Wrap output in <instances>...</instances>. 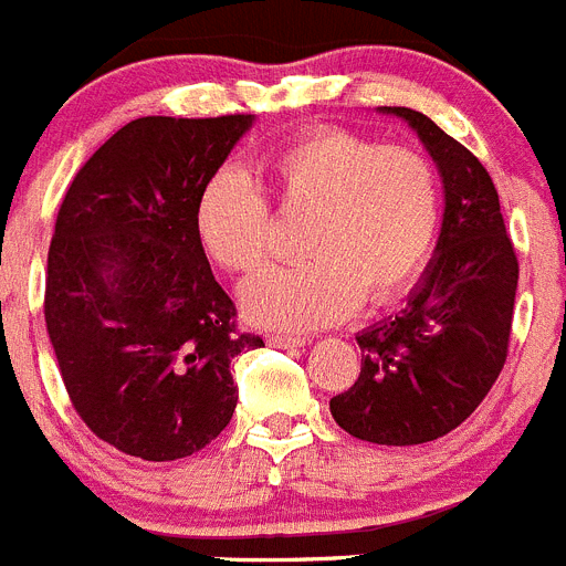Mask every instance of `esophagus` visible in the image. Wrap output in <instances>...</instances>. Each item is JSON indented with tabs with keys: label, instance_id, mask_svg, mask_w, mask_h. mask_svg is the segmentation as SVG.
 <instances>
[{
	"label": "esophagus",
	"instance_id": "esophagus-1",
	"mask_svg": "<svg viewBox=\"0 0 566 566\" xmlns=\"http://www.w3.org/2000/svg\"><path fill=\"white\" fill-rule=\"evenodd\" d=\"M304 342L307 338L304 336H290V333H268V344H273V347H304Z\"/></svg>",
	"mask_w": 566,
	"mask_h": 566
}]
</instances>
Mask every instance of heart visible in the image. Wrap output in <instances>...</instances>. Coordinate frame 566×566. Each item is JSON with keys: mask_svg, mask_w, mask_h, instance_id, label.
Segmentation results:
<instances>
[{"mask_svg": "<svg viewBox=\"0 0 566 566\" xmlns=\"http://www.w3.org/2000/svg\"><path fill=\"white\" fill-rule=\"evenodd\" d=\"M311 216L304 262L244 287V311L264 327L318 331L399 298L430 262L441 230L439 170L421 150L356 130H318L255 161L216 170L199 190L193 228L210 262L250 276L268 262L273 210Z\"/></svg>", "mask_w": 566, "mask_h": 566, "instance_id": "b5f03b06", "label": "heart"}]
</instances>
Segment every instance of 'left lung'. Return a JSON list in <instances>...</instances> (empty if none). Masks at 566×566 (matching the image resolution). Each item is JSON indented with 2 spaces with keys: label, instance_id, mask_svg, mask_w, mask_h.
Segmentation results:
<instances>
[{
  "label": "left lung",
  "instance_id": "obj_1",
  "mask_svg": "<svg viewBox=\"0 0 566 566\" xmlns=\"http://www.w3.org/2000/svg\"><path fill=\"white\" fill-rule=\"evenodd\" d=\"M416 127L444 179L439 248L396 318L361 336V373L331 399L336 424L373 444L441 439L484 401L507 361L518 255L499 190L461 142L424 113L387 107Z\"/></svg>",
  "mask_w": 566,
  "mask_h": 566
}]
</instances>
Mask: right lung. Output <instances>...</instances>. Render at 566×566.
<instances>
[{
	"label": "right lung",
	"instance_id": "add662e5",
	"mask_svg": "<svg viewBox=\"0 0 566 566\" xmlns=\"http://www.w3.org/2000/svg\"><path fill=\"white\" fill-rule=\"evenodd\" d=\"M250 113L127 122L78 167L48 248L45 324L67 399L102 441L176 461L230 424L242 333L193 228Z\"/></svg>",
	"mask_w": 566,
	"mask_h": 566
}]
</instances>
